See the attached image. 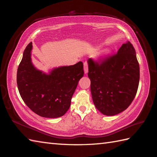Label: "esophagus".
Segmentation results:
<instances>
[{
	"label": "esophagus",
	"mask_w": 157,
	"mask_h": 157,
	"mask_svg": "<svg viewBox=\"0 0 157 157\" xmlns=\"http://www.w3.org/2000/svg\"><path fill=\"white\" fill-rule=\"evenodd\" d=\"M84 73L87 74L88 72V63L87 62H84Z\"/></svg>",
	"instance_id": "34e87169"
}]
</instances>
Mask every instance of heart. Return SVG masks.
Returning <instances> with one entry per match:
<instances>
[{"instance_id": "heart-1", "label": "heart", "mask_w": 157, "mask_h": 157, "mask_svg": "<svg viewBox=\"0 0 157 157\" xmlns=\"http://www.w3.org/2000/svg\"><path fill=\"white\" fill-rule=\"evenodd\" d=\"M109 50H104V51L102 52V54H101V56H100V58H105V57L107 55L109 54Z\"/></svg>"}]
</instances>
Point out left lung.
Returning <instances> with one entry per match:
<instances>
[{
	"mask_svg": "<svg viewBox=\"0 0 157 157\" xmlns=\"http://www.w3.org/2000/svg\"><path fill=\"white\" fill-rule=\"evenodd\" d=\"M90 90L95 106L104 115L113 116L129 107L140 82V65L129 41L101 64L88 59Z\"/></svg>",
	"mask_w": 157,
	"mask_h": 157,
	"instance_id": "8db88e82",
	"label": "left lung"
}]
</instances>
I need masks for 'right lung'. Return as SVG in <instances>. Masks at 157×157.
<instances>
[{
  "mask_svg": "<svg viewBox=\"0 0 157 157\" xmlns=\"http://www.w3.org/2000/svg\"><path fill=\"white\" fill-rule=\"evenodd\" d=\"M32 42L23 52L17 72L20 96L31 111L45 118L65 115L71 105L79 80L84 75L83 63L52 69L48 73L37 69L32 63Z\"/></svg>",
  "mask_w": 157,
  "mask_h": 157,
  "instance_id": "1",
  "label": "right lung"
}]
</instances>
